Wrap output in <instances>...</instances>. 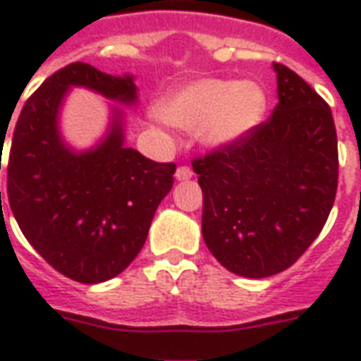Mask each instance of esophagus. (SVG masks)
<instances>
[{
  "label": "esophagus",
  "instance_id": "obj_1",
  "mask_svg": "<svg viewBox=\"0 0 361 361\" xmlns=\"http://www.w3.org/2000/svg\"><path fill=\"white\" fill-rule=\"evenodd\" d=\"M174 178H176V181L191 180V178H192V170L189 169V166H180V169L176 170Z\"/></svg>",
  "mask_w": 361,
  "mask_h": 361
}]
</instances>
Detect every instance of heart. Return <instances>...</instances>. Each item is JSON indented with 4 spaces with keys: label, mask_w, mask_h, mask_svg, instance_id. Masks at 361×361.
I'll list each match as a JSON object with an SVG mask.
<instances>
[{
    "label": "heart",
    "mask_w": 361,
    "mask_h": 361,
    "mask_svg": "<svg viewBox=\"0 0 361 361\" xmlns=\"http://www.w3.org/2000/svg\"><path fill=\"white\" fill-rule=\"evenodd\" d=\"M163 121L192 130L206 149H225L249 136L266 114V92L258 82L198 78L157 103Z\"/></svg>",
    "instance_id": "obj_1"
}]
</instances>
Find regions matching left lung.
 <instances>
[{"label":"left lung","instance_id":"left-lung-1","mask_svg":"<svg viewBox=\"0 0 361 361\" xmlns=\"http://www.w3.org/2000/svg\"><path fill=\"white\" fill-rule=\"evenodd\" d=\"M274 112L238 144L192 163L202 187V238L232 274L286 269L319 236L337 191V135L324 99L274 63Z\"/></svg>","mask_w":361,"mask_h":361}]
</instances>
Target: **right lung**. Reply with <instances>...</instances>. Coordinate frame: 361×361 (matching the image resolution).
Returning a JSON list of instances; mask_svg holds the SVG:
<instances>
[{
  "label": "right lung",
  "instance_id": "right-lung-1",
  "mask_svg": "<svg viewBox=\"0 0 361 361\" xmlns=\"http://www.w3.org/2000/svg\"><path fill=\"white\" fill-rule=\"evenodd\" d=\"M73 87L113 101L105 135L84 150L61 133V110ZM136 104L135 76L76 61L42 82L16 121L7 164L14 219L52 268L78 283L109 281L135 260L174 183V163H155L125 146L123 106Z\"/></svg>",
  "mask_w": 361,
  "mask_h": 361
}]
</instances>
